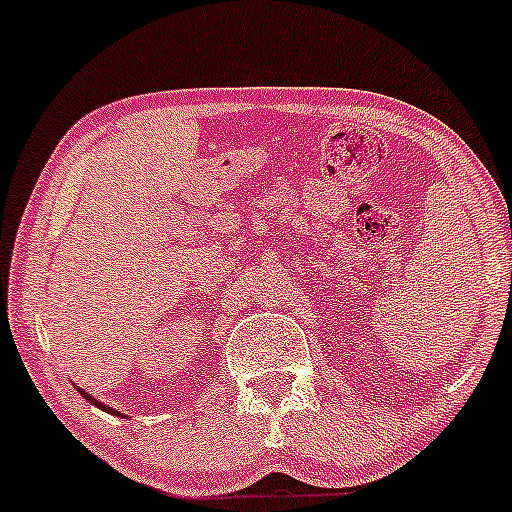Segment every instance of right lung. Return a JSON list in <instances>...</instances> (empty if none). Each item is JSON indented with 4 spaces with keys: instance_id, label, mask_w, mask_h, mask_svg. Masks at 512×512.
Instances as JSON below:
<instances>
[{
    "instance_id": "1",
    "label": "right lung",
    "mask_w": 512,
    "mask_h": 512,
    "mask_svg": "<svg viewBox=\"0 0 512 512\" xmlns=\"http://www.w3.org/2000/svg\"><path fill=\"white\" fill-rule=\"evenodd\" d=\"M77 392H79V394H82V396H84V399H86V401H89V404L99 406V409H101V411L111 413V416H123V413H120V411H116V409H111V406H106V404H101V401H99V399H94V396H91V394H86V392H82V389H79V387H77Z\"/></svg>"
}]
</instances>
